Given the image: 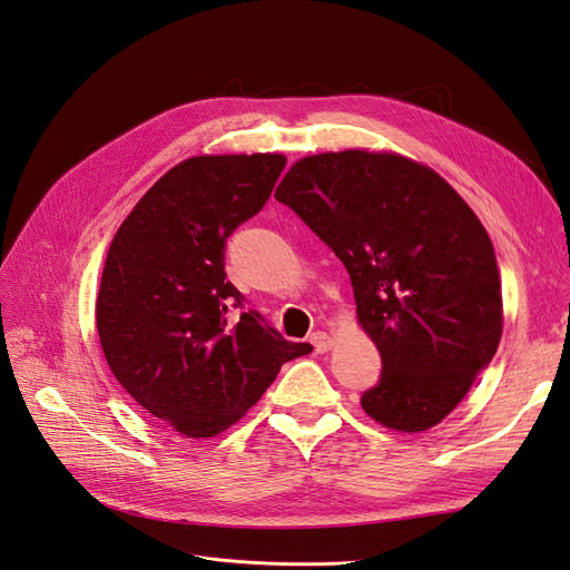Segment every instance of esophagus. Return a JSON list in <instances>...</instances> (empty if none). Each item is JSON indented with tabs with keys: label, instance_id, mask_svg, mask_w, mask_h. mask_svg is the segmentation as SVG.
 Instances as JSON below:
<instances>
[{
	"label": "esophagus",
	"instance_id": "34e87169",
	"mask_svg": "<svg viewBox=\"0 0 570 570\" xmlns=\"http://www.w3.org/2000/svg\"><path fill=\"white\" fill-rule=\"evenodd\" d=\"M312 344H314V350H316L318 354H325L327 350L333 347V340L327 337L323 331H316V333L312 335Z\"/></svg>",
	"mask_w": 570,
	"mask_h": 570
}]
</instances>
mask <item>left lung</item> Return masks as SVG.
I'll list each match as a JSON object with an SVG mask.
<instances>
[{
  "label": "left lung",
  "instance_id": "8db88e82",
  "mask_svg": "<svg viewBox=\"0 0 570 570\" xmlns=\"http://www.w3.org/2000/svg\"><path fill=\"white\" fill-rule=\"evenodd\" d=\"M275 199L350 273L358 321L383 358L361 406L402 433L440 423L502 337L494 247L469 204L435 170L358 149L297 161Z\"/></svg>",
  "mask_w": 570,
  "mask_h": 570
}]
</instances>
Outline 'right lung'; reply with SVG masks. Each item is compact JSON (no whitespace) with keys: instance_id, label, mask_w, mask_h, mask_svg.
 I'll return each instance as SVG.
<instances>
[{"instance_id":"1","label":"right lung","mask_w":570,"mask_h":570,"mask_svg":"<svg viewBox=\"0 0 570 570\" xmlns=\"http://www.w3.org/2000/svg\"><path fill=\"white\" fill-rule=\"evenodd\" d=\"M285 164L283 154L187 159L149 187L109 247L97 297L107 364L137 404L187 438L223 433L285 361L312 352L245 312L226 278L228 237L264 209Z\"/></svg>"}]
</instances>
